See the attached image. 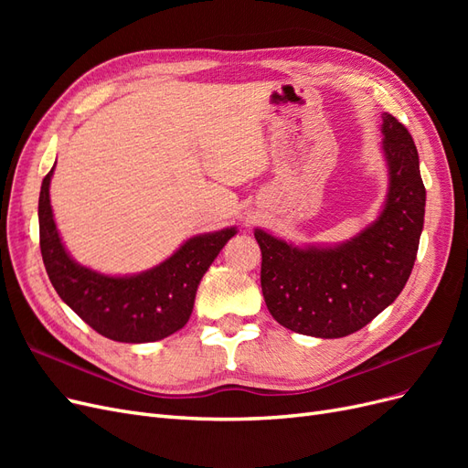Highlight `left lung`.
Here are the masks:
<instances>
[{
  "mask_svg": "<svg viewBox=\"0 0 468 468\" xmlns=\"http://www.w3.org/2000/svg\"><path fill=\"white\" fill-rule=\"evenodd\" d=\"M388 191L380 215L353 238L332 246H294L256 229L261 291L285 328L324 339L361 330L396 301L412 273L426 212V187L412 136L382 115Z\"/></svg>",
  "mask_w": 468,
  "mask_h": 468,
  "instance_id": "1",
  "label": "left lung"
}]
</instances>
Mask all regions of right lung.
<instances>
[{"label": "right lung", "mask_w": 468, "mask_h": 468, "mask_svg": "<svg viewBox=\"0 0 468 468\" xmlns=\"http://www.w3.org/2000/svg\"><path fill=\"white\" fill-rule=\"evenodd\" d=\"M52 174L54 167L42 179L38 232L42 261L60 299L97 334L112 342L148 344L181 330L193 313L197 287L207 269L238 232L234 226L189 238L148 271L99 273L72 260L62 244L50 207Z\"/></svg>", "instance_id": "1"}]
</instances>
